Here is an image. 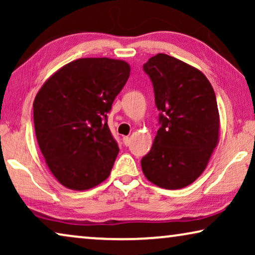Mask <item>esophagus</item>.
<instances>
[{"mask_svg":"<svg viewBox=\"0 0 255 255\" xmlns=\"http://www.w3.org/2000/svg\"><path fill=\"white\" fill-rule=\"evenodd\" d=\"M123 142L125 146H128L131 144V138L130 137H127V135H124L123 137Z\"/></svg>","mask_w":255,"mask_h":255,"instance_id":"obj_1","label":"esophagus"}]
</instances>
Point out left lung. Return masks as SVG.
Returning <instances> with one entry per match:
<instances>
[{
    "label": "left lung",
    "mask_w": 255,
    "mask_h": 255,
    "mask_svg": "<svg viewBox=\"0 0 255 255\" xmlns=\"http://www.w3.org/2000/svg\"><path fill=\"white\" fill-rule=\"evenodd\" d=\"M160 111L152 148L141 159L146 179L180 189L204 172L219 140V113L211 83L200 69L158 53L142 66Z\"/></svg>",
    "instance_id": "8db88e82"
}]
</instances>
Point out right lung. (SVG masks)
<instances>
[{
	"label": "right lung",
	"instance_id": "obj_1",
	"mask_svg": "<svg viewBox=\"0 0 255 255\" xmlns=\"http://www.w3.org/2000/svg\"><path fill=\"white\" fill-rule=\"evenodd\" d=\"M130 71L117 59H78L58 69L37 93L38 145L51 173L68 189H90L110 175L120 148L107 114Z\"/></svg>",
	"mask_w": 255,
	"mask_h": 255
}]
</instances>
